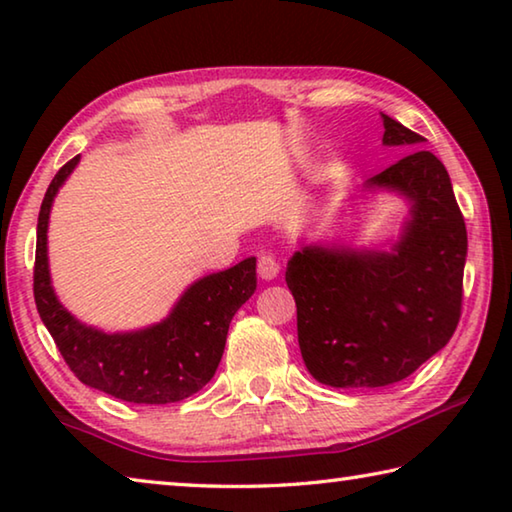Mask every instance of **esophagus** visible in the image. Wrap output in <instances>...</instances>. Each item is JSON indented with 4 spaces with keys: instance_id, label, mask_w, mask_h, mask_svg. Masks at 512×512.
Wrapping results in <instances>:
<instances>
[{
    "instance_id": "obj_1",
    "label": "esophagus",
    "mask_w": 512,
    "mask_h": 512,
    "mask_svg": "<svg viewBox=\"0 0 512 512\" xmlns=\"http://www.w3.org/2000/svg\"><path fill=\"white\" fill-rule=\"evenodd\" d=\"M257 273H259V277H262V280H275L277 273H280V264L275 262V257L262 255V257H259V262H257Z\"/></svg>"
}]
</instances>
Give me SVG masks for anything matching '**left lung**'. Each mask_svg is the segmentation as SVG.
<instances>
[{
    "mask_svg": "<svg viewBox=\"0 0 512 512\" xmlns=\"http://www.w3.org/2000/svg\"><path fill=\"white\" fill-rule=\"evenodd\" d=\"M384 146L411 151L354 198L395 194L409 207L384 246L300 241L287 264L298 343L311 377L334 388H379L418 370L461 318L467 232L445 164L424 137L381 112Z\"/></svg>",
    "mask_w": 512,
    "mask_h": 512,
    "instance_id": "8db88e82",
    "label": "left lung"
}]
</instances>
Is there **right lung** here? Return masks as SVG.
Here are the masks:
<instances>
[{"mask_svg":"<svg viewBox=\"0 0 512 512\" xmlns=\"http://www.w3.org/2000/svg\"><path fill=\"white\" fill-rule=\"evenodd\" d=\"M79 162L76 155L56 173L40 205L33 296L42 323L85 386L133 404L185 400L219 368L230 320L257 289V257L198 277L160 323L128 332H103L83 323L56 296L47 248L51 205Z\"/></svg>","mask_w":512,"mask_h":512,"instance_id":"obj_1","label":"right lung"}]
</instances>
